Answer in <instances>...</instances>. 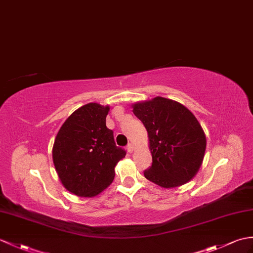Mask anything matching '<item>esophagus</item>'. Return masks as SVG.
Returning a JSON list of instances; mask_svg holds the SVG:
<instances>
[{
  "mask_svg": "<svg viewBox=\"0 0 253 253\" xmlns=\"http://www.w3.org/2000/svg\"><path fill=\"white\" fill-rule=\"evenodd\" d=\"M127 152H128V153H132V152H133V150H134V145L132 144V143H129L128 145H127Z\"/></svg>",
  "mask_w": 253,
  "mask_h": 253,
  "instance_id": "esophagus-1",
  "label": "esophagus"
}]
</instances>
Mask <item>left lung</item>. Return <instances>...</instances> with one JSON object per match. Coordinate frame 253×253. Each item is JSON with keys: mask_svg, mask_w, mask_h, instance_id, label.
Wrapping results in <instances>:
<instances>
[{"mask_svg": "<svg viewBox=\"0 0 253 253\" xmlns=\"http://www.w3.org/2000/svg\"><path fill=\"white\" fill-rule=\"evenodd\" d=\"M132 112L149 136L152 166L144 177L164 189L183 185L195 177L207 141L191 111L174 100L155 97L133 103Z\"/></svg>", "mask_w": 253, "mask_h": 253, "instance_id": "left-lung-1", "label": "left lung"}]
</instances>
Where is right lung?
Here are the masks:
<instances>
[{
  "label": "right lung",
  "mask_w": 253,
  "mask_h": 253,
  "mask_svg": "<svg viewBox=\"0 0 253 253\" xmlns=\"http://www.w3.org/2000/svg\"><path fill=\"white\" fill-rule=\"evenodd\" d=\"M109 105L87 103L63 123L52 146V162L62 185L75 195L93 197L112 183L126 152L117 148L105 119Z\"/></svg>",
  "instance_id": "1"
}]
</instances>
